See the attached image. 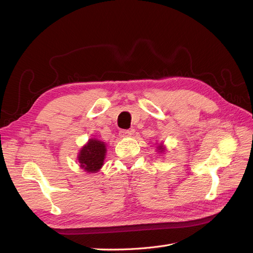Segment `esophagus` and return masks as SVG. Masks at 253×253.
<instances>
[{"mask_svg": "<svg viewBox=\"0 0 253 253\" xmlns=\"http://www.w3.org/2000/svg\"><path fill=\"white\" fill-rule=\"evenodd\" d=\"M131 135H132V132L128 131V129H121L119 132V136L121 138H127V137H129Z\"/></svg>", "mask_w": 253, "mask_h": 253, "instance_id": "esophagus-1", "label": "esophagus"}]
</instances>
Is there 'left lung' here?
<instances>
[{"label": "left lung", "mask_w": 253, "mask_h": 253, "mask_svg": "<svg viewBox=\"0 0 253 253\" xmlns=\"http://www.w3.org/2000/svg\"><path fill=\"white\" fill-rule=\"evenodd\" d=\"M157 149H158V151H159L160 153H163V152L165 151V147H164V145H163V143H162V144H160V145H158V147H157Z\"/></svg>", "instance_id": "1"}]
</instances>
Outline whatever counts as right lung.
<instances>
[{
  "mask_svg": "<svg viewBox=\"0 0 253 253\" xmlns=\"http://www.w3.org/2000/svg\"><path fill=\"white\" fill-rule=\"evenodd\" d=\"M106 147L103 141L91 138L82 147L78 155L80 167L87 173H96L101 169L105 158Z\"/></svg>",
  "mask_w": 253,
  "mask_h": 253,
  "instance_id": "obj_1",
  "label": "right lung"
}]
</instances>
